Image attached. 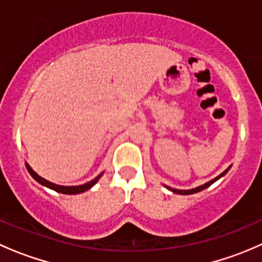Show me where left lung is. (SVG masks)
Returning <instances> with one entry per match:
<instances>
[{"mask_svg":"<svg viewBox=\"0 0 262 262\" xmlns=\"http://www.w3.org/2000/svg\"><path fill=\"white\" fill-rule=\"evenodd\" d=\"M229 169H230V166L228 167L227 170H224V171L222 172V174L220 175H217L216 178H214V179L212 180H210V182H207V183H205V184H202V185H200V187H195V188H192V189H175V188H171V187H167V185H165V187L167 188V189L169 190H171L172 193H177V194H193V193H197V192H201V190H204V189H206V188H209L210 185L211 184H214L215 182H216V180H219L220 178L222 177H224L225 174H227L228 171H229Z\"/></svg>","mask_w":262,"mask_h":262,"instance_id":"1","label":"left lung"}]
</instances>
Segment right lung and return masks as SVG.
<instances>
[{
	"mask_svg": "<svg viewBox=\"0 0 262 262\" xmlns=\"http://www.w3.org/2000/svg\"><path fill=\"white\" fill-rule=\"evenodd\" d=\"M25 166H27L29 174L32 175V177L34 178L38 183H39V184L45 185V187L50 188V189L56 190V192H58V193H62V194H78V193L85 192V190L91 189V188H92L93 185L98 182V179H100L103 174V172H101V174L98 175V177H96L95 179L91 180V182H88V183H84V184H82V185H58V184H55V183H52V182H48V180L45 179V178L39 177V175H38L37 172H35L34 170L29 166V164H28V162H25Z\"/></svg>",
	"mask_w": 262,
	"mask_h": 262,
	"instance_id": "right-lung-1",
	"label": "right lung"
}]
</instances>
